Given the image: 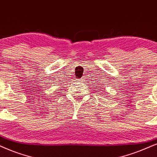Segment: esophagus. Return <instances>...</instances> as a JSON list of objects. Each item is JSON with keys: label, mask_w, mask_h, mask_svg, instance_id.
Here are the masks:
<instances>
[{"label": "esophagus", "mask_w": 157, "mask_h": 157, "mask_svg": "<svg viewBox=\"0 0 157 157\" xmlns=\"http://www.w3.org/2000/svg\"><path fill=\"white\" fill-rule=\"evenodd\" d=\"M80 81L81 82H84V81H85V80H84V79H83V78H81Z\"/></svg>", "instance_id": "esophagus-1"}]
</instances>
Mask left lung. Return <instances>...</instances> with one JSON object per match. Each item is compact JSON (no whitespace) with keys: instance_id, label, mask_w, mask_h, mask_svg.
Returning a JSON list of instances; mask_svg holds the SVG:
<instances>
[{"instance_id":"1","label":"left lung","mask_w":157,"mask_h":157,"mask_svg":"<svg viewBox=\"0 0 157 157\" xmlns=\"http://www.w3.org/2000/svg\"><path fill=\"white\" fill-rule=\"evenodd\" d=\"M101 89H102V90H101ZM99 90H100L101 91V90H102V91H104V89H103V88H101V87H99ZM98 91H99V90H98Z\"/></svg>"}]
</instances>
